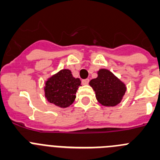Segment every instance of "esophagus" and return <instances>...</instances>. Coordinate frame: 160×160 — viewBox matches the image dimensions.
I'll return each instance as SVG.
<instances>
[{"label": "esophagus", "instance_id": "1", "mask_svg": "<svg viewBox=\"0 0 160 160\" xmlns=\"http://www.w3.org/2000/svg\"><path fill=\"white\" fill-rule=\"evenodd\" d=\"M88 83H89V79H84V80H82V84H83V85L88 84Z\"/></svg>", "mask_w": 160, "mask_h": 160}]
</instances>
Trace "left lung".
<instances>
[{
  "instance_id": "8db88e82",
  "label": "left lung",
  "mask_w": 160,
  "mask_h": 160,
  "mask_svg": "<svg viewBox=\"0 0 160 160\" xmlns=\"http://www.w3.org/2000/svg\"><path fill=\"white\" fill-rule=\"evenodd\" d=\"M89 84L95 91L99 103L108 107L117 105L126 92L124 83L107 69H100L97 78L91 80Z\"/></svg>"
}]
</instances>
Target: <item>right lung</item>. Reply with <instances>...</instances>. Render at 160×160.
I'll list each match as a JSON object with an SVG mask.
<instances>
[{
    "mask_svg": "<svg viewBox=\"0 0 160 160\" xmlns=\"http://www.w3.org/2000/svg\"><path fill=\"white\" fill-rule=\"evenodd\" d=\"M80 83V79L72 77L70 70H61L46 81V99L58 107H68L76 99V93Z\"/></svg>",
    "mask_w": 160,
    "mask_h": 160,
    "instance_id": "add662e5",
    "label": "right lung"
}]
</instances>
